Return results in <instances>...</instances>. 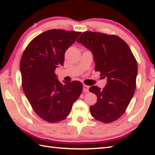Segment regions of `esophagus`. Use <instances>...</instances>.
<instances>
[{"label":"esophagus","instance_id":"obj_1","mask_svg":"<svg viewBox=\"0 0 155 155\" xmlns=\"http://www.w3.org/2000/svg\"><path fill=\"white\" fill-rule=\"evenodd\" d=\"M88 89H89V87L87 86L86 84H83V91L85 93H87L88 92Z\"/></svg>","mask_w":155,"mask_h":155}]
</instances>
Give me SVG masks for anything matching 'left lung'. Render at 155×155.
I'll list each match as a JSON object with an SVG mask.
<instances>
[{"instance_id": "left-lung-1", "label": "left lung", "mask_w": 155, "mask_h": 155, "mask_svg": "<svg viewBox=\"0 0 155 155\" xmlns=\"http://www.w3.org/2000/svg\"><path fill=\"white\" fill-rule=\"evenodd\" d=\"M77 42L92 52L95 71L107 78L103 89L97 86L89 91L97 95V103L90 107L95 119L110 123L118 119L126 110L136 88L137 62L130 47L117 35L86 31Z\"/></svg>"}]
</instances>
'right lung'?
Returning <instances> with one entry per match:
<instances>
[{"mask_svg": "<svg viewBox=\"0 0 155 155\" xmlns=\"http://www.w3.org/2000/svg\"><path fill=\"white\" fill-rule=\"evenodd\" d=\"M81 33L61 29L47 31L32 39L22 55L23 91L36 114L48 123L65 119L83 91L81 82L63 84L54 72L58 66H63L66 51Z\"/></svg>", "mask_w": 155, "mask_h": 155, "instance_id": "1", "label": "right lung"}]
</instances>
